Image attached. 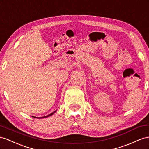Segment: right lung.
<instances>
[{
  "label": "right lung",
  "instance_id": "right-lung-1",
  "mask_svg": "<svg viewBox=\"0 0 149 149\" xmlns=\"http://www.w3.org/2000/svg\"><path fill=\"white\" fill-rule=\"evenodd\" d=\"M56 112V111H54V112H52V113H50V114H49V115H48V116H45V117H36V118H46V117H49V116H52V115H53L55 112Z\"/></svg>",
  "mask_w": 149,
  "mask_h": 149
}]
</instances>
